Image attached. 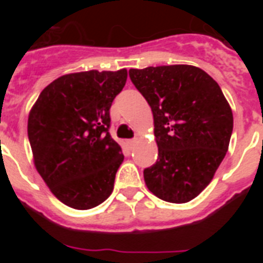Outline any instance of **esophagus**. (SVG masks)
I'll return each instance as SVG.
<instances>
[{
  "instance_id": "obj_1",
  "label": "esophagus",
  "mask_w": 263,
  "mask_h": 263,
  "mask_svg": "<svg viewBox=\"0 0 263 263\" xmlns=\"http://www.w3.org/2000/svg\"><path fill=\"white\" fill-rule=\"evenodd\" d=\"M136 143H137V138H132V139H129V141H127V145H129V147H133Z\"/></svg>"
}]
</instances>
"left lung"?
Masks as SVG:
<instances>
[{
    "instance_id": "8db88e82",
    "label": "left lung",
    "mask_w": 263,
    "mask_h": 263,
    "mask_svg": "<svg viewBox=\"0 0 263 263\" xmlns=\"http://www.w3.org/2000/svg\"><path fill=\"white\" fill-rule=\"evenodd\" d=\"M154 117L155 164L145 168L148 191L168 203H188L215 176L229 147L233 113L221 88L187 64L129 71Z\"/></svg>"
}]
</instances>
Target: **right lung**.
Listing matches in <instances>:
<instances>
[{"instance_id":"1","label":"right lung","mask_w":263,"mask_h":263,"mask_svg":"<svg viewBox=\"0 0 263 263\" xmlns=\"http://www.w3.org/2000/svg\"><path fill=\"white\" fill-rule=\"evenodd\" d=\"M126 69L63 75L42 90L27 121L34 164L50 191L75 210H90L110 196L124 160L109 134V109Z\"/></svg>"}]
</instances>
